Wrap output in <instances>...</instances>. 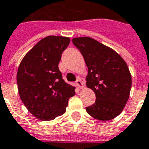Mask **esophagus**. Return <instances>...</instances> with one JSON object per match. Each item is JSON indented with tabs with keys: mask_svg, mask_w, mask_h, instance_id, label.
<instances>
[{
	"mask_svg": "<svg viewBox=\"0 0 149 149\" xmlns=\"http://www.w3.org/2000/svg\"><path fill=\"white\" fill-rule=\"evenodd\" d=\"M76 85H77L78 88H80V89H81V88H84V84H83V82L81 81V80L80 78H78V80L76 81Z\"/></svg>",
	"mask_w": 149,
	"mask_h": 149,
	"instance_id": "esophagus-1",
	"label": "esophagus"
}]
</instances>
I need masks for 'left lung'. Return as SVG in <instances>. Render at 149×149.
Segmentation results:
<instances>
[{"instance_id":"1","label":"left lung","mask_w":149,"mask_h":149,"mask_svg":"<svg viewBox=\"0 0 149 149\" xmlns=\"http://www.w3.org/2000/svg\"><path fill=\"white\" fill-rule=\"evenodd\" d=\"M72 42L88 67L86 85L96 97L86 111L99 120L115 118L123 111L131 92V74L126 62L115 50L93 38H74Z\"/></svg>"}]
</instances>
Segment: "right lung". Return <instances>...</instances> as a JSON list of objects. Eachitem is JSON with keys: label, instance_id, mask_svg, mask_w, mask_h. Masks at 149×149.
<instances>
[{"label": "right lung", "instance_id": "1", "mask_svg": "<svg viewBox=\"0 0 149 149\" xmlns=\"http://www.w3.org/2000/svg\"><path fill=\"white\" fill-rule=\"evenodd\" d=\"M70 43V38L49 36L39 41L25 54L17 72L21 100L33 116L52 120L66 111L75 88L62 78L58 64Z\"/></svg>", "mask_w": 149, "mask_h": 149}]
</instances>
